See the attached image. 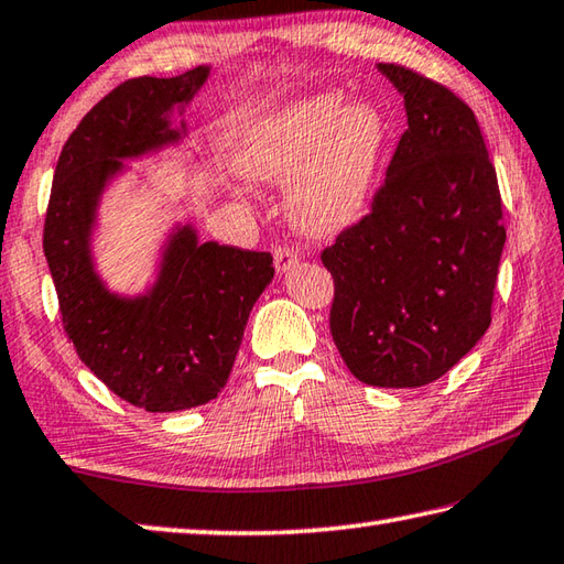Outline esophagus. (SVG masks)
I'll use <instances>...</instances> for the list:
<instances>
[{"instance_id":"1","label":"esophagus","mask_w":564,"mask_h":564,"mask_svg":"<svg viewBox=\"0 0 564 564\" xmlns=\"http://www.w3.org/2000/svg\"><path fill=\"white\" fill-rule=\"evenodd\" d=\"M273 261H275V271L279 273H285L291 269V265L299 263V251L285 247V243H281V247L273 249Z\"/></svg>"}]
</instances>
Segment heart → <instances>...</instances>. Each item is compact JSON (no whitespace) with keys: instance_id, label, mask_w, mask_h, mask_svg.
I'll return each instance as SVG.
<instances>
[{"instance_id":"b5f03b06","label":"heart","mask_w":564,"mask_h":564,"mask_svg":"<svg viewBox=\"0 0 564 564\" xmlns=\"http://www.w3.org/2000/svg\"><path fill=\"white\" fill-rule=\"evenodd\" d=\"M384 142L387 122L375 106H343L340 96L323 94L261 120L243 140L239 167L253 180H293L289 209L295 224L330 234L360 219Z\"/></svg>"}]
</instances>
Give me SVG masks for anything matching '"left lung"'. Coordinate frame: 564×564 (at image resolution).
Masks as SVG:
<instances>
[{"label": "left lung", "instance_id": "8db88e82", "mask_svg": "<svg viewBox=\"0 0 564 564\" xmlns=\"http://www.w3.org/2000/svg\"><path fill=\"white\" fill-rule=\"evenodd\" d=\"M377 68L404 96L406 130L370 212L321 261L347 370L402 389L438 380L488 330L506 227L474 110L402 64Z\"/></svg>", "mask_w": 564, "mask_h": 564}]
</instances>
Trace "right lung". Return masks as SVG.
I'll use <instances>...</instances> for the list:
<instances>
[{"mask_svg": "<svg viewBox=\"0 0 564 564\" xmlns=\"http://www.w3.org/2000/svg\"><path fill=\"white\" fill-rule=\"evenodd\" d=\"M209 76L130 78L90 108L61 150L44 221V253L68 343L112 394L145 412L212 402L227 384L253 303L273 279V256L197 241L180 227L158 283L120 299L90 261V227L106 182L126 158L180 140L170 110L189 104Z\"/></svg>", "mask_w": 564, "mask_h": 564, "instance_id": "1", "label": "right lung"}]
</instances>
